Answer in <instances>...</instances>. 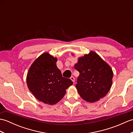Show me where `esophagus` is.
Masks as SVG:
<instances>
[{"label": "esophagus", "mask_w": 133, "mask_h": 133, "mask_svg": "<svg viewBox=\"0 0 133 133\" xmlns=\"http://www.w3.org/2000/svg\"><path fill=\"white\" fill-rule=\"evenodd\" d=\"M70 79H71L73 82L74 83V82H75V78H74V77H71V78H70Z\"/></svg>", "instance_id": "1"}]
</instances>
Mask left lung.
I'll list each match as a JSON object with an SVG mask.
<instances>
[{
  "label": "left lung",
  "mask_w": 133,
  "mask_h": 133,
  "mask_svg": "<svg viewBox=\"0 0 133 133\" xmlns=\"http://www.w3.org/2000/svg\"><path fill=\"white\" fill-rule=\"evenodd\" d=\"M74 68L79 72L76 84L81 98L89 102H95L103 98L111 88L112 70L97 53L79 58Z\"/></svg>",
  "instance_id": "obj_1"
}]
</instances>
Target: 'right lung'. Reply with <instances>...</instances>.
Returning a JSON list of instances; mask_svg holds the SVG:
<instances>
[{"mask_svg": "<svg viewBox=\"0 0 133 133\" xmlns=\"http://www.w3.org/2000/svg\"><path fill=\"white\" fill-rule=\"evenodd\" d=\"M57 58L48 52L42 54L34 62L27 75L30 91L39 101L54 104L60 101L73 82L62 77L56 66Z\"/></svg>", "mask_w": 133, "mask_h": 133, "instance_id": "obj_1", "label": "right lung"}]
</instances>
